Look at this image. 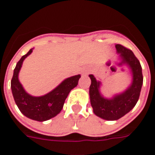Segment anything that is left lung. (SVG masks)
I'll use <instances>...</instances> for the list:
<instances>
[{"label":"left lung","instance_id":"8db88e82","mask_svg":"<svg viewBox=\"0 0 155 155\" xmlns=\"http://www.w3.org/2000/svg\"><path fill=\"white\" fill-rule=\"evenodd\" d=\"M115 48L117 54H120V62L117 64L119 66L126 65L130 69L132 75L130 86L124 92L115 94L112 98H105L101 93V81H97L93 74L89 75L91 80L89 92L93 112L105 120H117L129 113L139 101L143 84L142 67L134 54L121 45H115Z\"/></svg>","mask_w":155,"mask_h":155}]
</instances>
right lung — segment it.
Instances as JSON below:
<instances>
[{
  "label": "right lung",
  "mask_w": 155,
  "mask_h": 155,
  "mask_svg": "<svg viewBox=\"0 0 155 155\" xmlns=\"http://www.w3.org/2000/svg\"><path fill=\"white\" fill-rule=\"evenodd\" d=\"M32 51L33 49H31L17 62L11 82V87L15 104L22 114L31 120L43 122L56 116L61 112L69 93L77 86L81 74L65 79L57 87L44 95H31L23 88L19 81L18 75L23 61L31 54Z\"/></svg>",
  "instance_id": "1"
}]
</instances>
